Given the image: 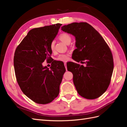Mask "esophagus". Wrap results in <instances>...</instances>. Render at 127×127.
I'll return each instance as SVG.
<instances>
[{
    "instance_id": "esophagus-1",
    "label": "esophagus",
    "mask_w": 127,
    "mask_h": 127,
    "mask_svg": "<svg viewBox=\"0 0 127 127\" xmlns=\"http://www.w3.org/2000/svg\"><path fill=\"white\" fill-rule=\"evenodd\" d=\"M64 65L65 68H66V70H67V64H66V63H64Z\"/></svg>"
}]
</instances>
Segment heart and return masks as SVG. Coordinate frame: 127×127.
<instances>
[{"label":"heart","mask_w":127,"mask_h":127,"mask_svg":"<svg viewBox=\"0 0 127 127\" xmlns=\"http://www.w3.org/2000/svg\"><path fill=\"white\" fill-rule=\"evenodd\" d=\"M59 39L63 41L64 43L68 44L69 42H70L71 41V36L69 35L67 33H62L59 36ZM50 49L51 52H54L55 51V42H52L50 46ZM68 59V55L66 54H63L60 55L57 58V59L58 61H64L67 60Z\"/></svg>","instance_id":"obj_1"}]
</instances>
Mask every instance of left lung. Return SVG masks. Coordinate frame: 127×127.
Instances as JSON below:
<instances>
[{
    "instance_id": "1",
    "label": "left lung",
    "mask_w": 127,
    "mask_h": 127,
    "mask_svg": "<svg viewBox=\"0 0 127 127\" xmlns=\"http://www.w3.org/2000/svg\"><path fill=\"white\" fill-rule=\"evenodd\" d=\"M61 30L75 37L77 48L73 51L72 59L85 64L84 66L70 62L68 69L67 67L74 73L73 82L78 93L87 99L101 96L110 85L113 71V57L108 45L86 22L72 23L62 26Z\"/></svg>"
}]
</instances>
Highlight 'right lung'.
<instances>
[{
    "label": "right lung",
    "mask_w": 127,
    "mask_h": 127,
    "mask_svg": "<svg viewBox=\"0 0 127 127\" xmlns=\"http://www.w3.org/2000/svg\"><path fill=\"white\" fill-rule=\"evenodd\" d=\"M57 23L30 30L15 52L14 66L17 82L27 97L38 104L51 102L59 93L66 71L62 61L54 60L50 69L42 65L52 59L50 49L59 29Z\"/></svg>",
    "instance_id": "right-lung-1"
}]
</instances>
